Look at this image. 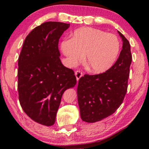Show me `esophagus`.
Wrapping results in <instances>:
<instances>
[{"mask_svg":"<svg viewBox=\"0 0 149 149\" xmlns=\"http://www.w3.org/2000/svg\"><path fill=\"white\" fill-rule=\"evenodd\" d=\"M75 76H76L77 81H78L79 79H80L81 77L83 76V72L80 70H77L76 72H75Z\"/></svg>","mask_w":149,"mask_h":149,"instance_id":"obj_1","label":"esophagus"}]
</instances>
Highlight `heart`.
Segmentation results:
<instances>
[{
	"label": "heart",
	"instance_id": "heart-1",
	"mask_svg": "<svg viewBox=\"0 0 149 149\" xmlns=\"http://www.w3.org/2000/svg\"><path fill=\"white\" fill-rule=\"evenodd\" d=\"M60 49L68 64L74 66L85 55V64L91 72L100 74L115 64L120 52V42L115 34L90 27L73 32L71 39L62 40Z\"/></svg>",
	"mask_w": 149,
	"mask_h": 149
}]
</instances>
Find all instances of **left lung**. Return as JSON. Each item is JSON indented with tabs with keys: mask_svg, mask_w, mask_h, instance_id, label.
<instances>
[{
	"mask_svg": "<svg viewBox=\"0 0 149 149\" xmlns=\"http://www.w3.org/2000/svg\"><path fill=\"white\" fill-rule=\"evenodd\" d=\"M123 47L115 64L99 74H85L77 87L81 118L94 123L111 115L123 102L127 89V81L132 56L130 44L119 31Z\"/></svg>",
	"mask_w": 149,
	"mask_h": 149,
	"instance_id": "obj_1",
	"label": "left lung"
}]
</instances>
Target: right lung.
Returning <instances> with one entry per match:
<instances>
[{
	"mask_svg": "<svg viewBox=\"0 0 149 149\" xmlns=\"http://www.w3.org/2000/svg\"><path fill=\"white\" fill-rule=\"evenodd\" d=\"M70 24L47 22L26 36L18 59L20 105L36 123L53 125L63 93L74 87L76 77L61 62L58 42Z\"/></svg>",
	"mask_w": 149,
	"mask_h": 149,
	"instance_id": "1",
	"label": "right lung"
}]
</instances>
